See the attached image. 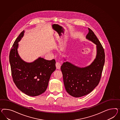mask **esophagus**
Listing matches in <instances>:
<instances>
[{"label": "esophagus", "instance_id": "esophagus-1", "mask_svg": "<svg viewBox=\"0 0 120 120\" xmlns=\"http://www.w3.org/2000/svg\"><path fill=\"white\" fill-rule=\"evenodd\" d=\"M55 65H56V68H57L58 69H59L60 68H61V63H60V62H56V64H55Z\"/></svg>", "mask_w": 120, "mask_h": 120}]
</instances>
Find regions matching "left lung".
<instances>
[{
    "label": "left lung",
    "instance_id": "1",
    "mask_svg": "<svg viewBox=\"0 0 120 120\" xmlns=\"http://www.w3.org/2000/svg\"><path fill=\"white\" fill-rule=\"evenodd\" d=\"M88 29L86 38L96 45L97 55L94 61L85 67H78L68 62H64L61 67L65 89L73 97H83L94 90L100 82L104 65V48L94 32Z\"/></svg>",
    "mask_w": 120,
    "mask_h": 120
}]
</instances>
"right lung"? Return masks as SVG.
Segmentation results:
<instances>
[{"mask_svg":"<svg viewBox=\"0 0 120 120\" xmlns=\"http://www.w3.org/2000/svg\"><path fill=\"white\" fill-rule=\"evenodd\" d=\"M24 32L23 30L14 42L9 61L13 82L17 87L28 96L35 97L46 90L51 75L56 69V62L55 59L47 60L41 57L31 62L23 60L17 49Z\"/></svg>","mask_w":120,"mask_h":120,"instance_id":"right-lung-1","label":"right lung"}]
</instances>
